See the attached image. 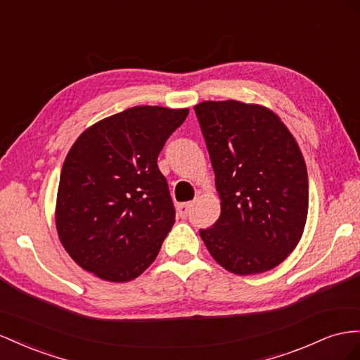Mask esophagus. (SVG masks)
<instances>
[{"label":"esophagus","mask_w":360,"mask_h":360,"mask_svg":"<svg viewBox=\"0 0 360 360\" xmlns=\"http://www.w3.org/2000/svg\"><path fill=\"white\" fill-rule=\"evenodd\" d=\"M191 206H192L191 202H181V204H179V206H177V213H179V217L181 219H186L188 218L189 212H191Z\"/></svg>","instance_id":"1"}]
</instances>
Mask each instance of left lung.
<instances>
[{
    "instance_id": "obj_1",
    "label": "left lung",
    "mask_w": 360,
    "mask_h": 360,
    "mask_svg": "<svg viewBox=\"0 0 360 360\" xmlns=\"http://www.w3.org/2000/svg\"><path fill=\"white\" fill-rule=\"evenodd\" d=\"M215 172L221 215L200 236L230 273L276 268L303 235L309 181L294 136L271 110L239 101L193 108Z\"/></svg>"
}]
</instances>
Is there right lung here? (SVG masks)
Here are the masks:
<instances>
[{"instance_id": "add662e5", "label": "right lung", "mask_w": 360, "mask_h": 360, "mask_svg": "<svg viewBox=\"0 0 360 360\" xmlns=\"http://www.w3.org/2000/svg\"><path fill=\"white\" fill-rule=\"evenodd\" d=\"M188 113L138 105L94 124L75 141L60 172L56 226L83 269L121 283L156 259L176 219L158 158Z\"/></svg>"}]
</instances>
